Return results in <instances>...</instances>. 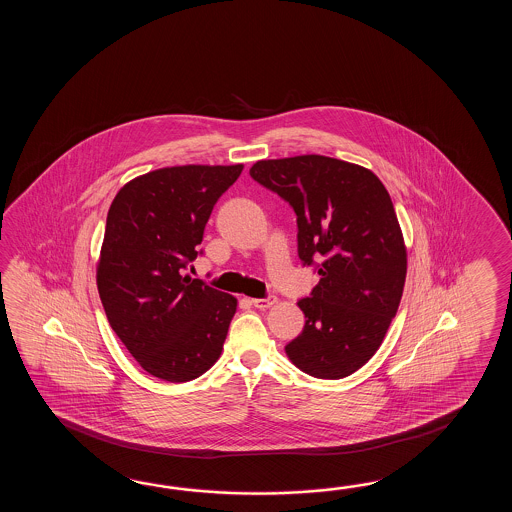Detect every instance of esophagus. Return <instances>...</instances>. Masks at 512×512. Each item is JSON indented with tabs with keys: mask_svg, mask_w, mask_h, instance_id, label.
<instances>
[{
	"mask_svg": "<svg viewBox=\"0 0 512 512\" xmlns=\"http://www.w3.org/2000/svg\"><path fill=\"white\" fill-rule=\"evenodd\" d=\"M251 304L256 309H269L272 305L276 304V296H267V298H252Z\"/></svg>",
	"mask_w": 512,
	"mask_h": 512,
	"instance_id": "34e87169",
	"label": "esophagus"
}]
</instances>
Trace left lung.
I'll use <instances>...</instances> for the list:
<instances>
[{
    "instance_id": "left-lung-1",
    "label": "left lung",
    "mask_w": 512,
    "mask_h": 512,
    "mask_svg": "<svg viewBox=\"0 0 512 512\" xmlns=\"http://www.w3.org/2000/svg\"><path fill=\"white\" fill-rule=\"evenodd\" d=\"M249 174L293 207L298 256L320 274L298 300L304 331L285 353L316 379L348 377L381 348L403 296L406 247L390 194L368 168L326 155L265 159Z\"/></svg>"
}]
</instances>
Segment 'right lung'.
I'll use <instances>...</instances> for the list:
<instances>
[{
	"instance_id": "right-lung-1",
	"label": "right lung",
	"mask_w": 512,
	"mask_h": 512,
	"mask_svg": "<svg viewBox=\"0 0 512 512\" xmlns=\"http://www.w3.org/2000/svg\"><path fill=\"white\" fill-rule=\"evenodd\" d=\"M243 164H186L131 179L113 199L97 265L109 326L131 357L168 382L219 359L238 300L185 274L212 208Z\"/></svg>"
}]
</instances>
